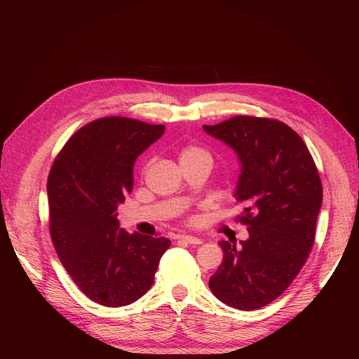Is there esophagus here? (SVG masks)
<instances>
[{"label":"esophagus","mask_w":359,"mask_h":359,"mask_svg":"<svg viewBox=\"0 0 359 359\" xmlns=\"http://www.w3.org/2000/svg\"><path fill=\"white\" fill-rule=\"evenodd\" d=\"M180 240H181V241H184V243H187V244H193V245L202 244V240H201V238H196V236H193V235H181V236H180Z\"/></svg>","instance_id":"esophagus-1"}]
</instances>
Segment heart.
Returning <instances> with one entry per match:
<instances>
[{
    "mask_svg": "<svg viewBox=\"0 0 359 359\" xmlns=\"http://www.w3.org/2000/svg\"><path fill=\"white\" fill-rule=\"evenodd\" d=\"M181 160H190V158H198V157H210L208 151L203 149L199 145H186L181 149V154H180Z\"/></svg>",
    "mask_w": 359,
    "mask_h": 359,
    "instance_id": "heart-1",
    "label": "heart"
}]
</instances>
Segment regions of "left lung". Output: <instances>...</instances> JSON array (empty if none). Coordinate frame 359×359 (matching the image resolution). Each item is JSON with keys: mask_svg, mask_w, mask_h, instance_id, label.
Returning a JSON list of instances; mask_svg holds the SVG:
<instances>
[{"mask_svg": "<svg viewBox=\"0 0 359 359\" xmlns=\"http://www.w3.org/2000/svg\"><path fill=\"white\" fill-rule=\"evenodd\" d=\"M205 132L232 147L241 161L236 217L248 240L222 241L223 260L210 289L226 306L256 310L277 299L307 262L322 206V181L301 136L273 118L238 115Z\"/></svg>", "mask_w": 359, "mask_h": 359, "instance_id": "1", "label": "left lung"}]
</instances>
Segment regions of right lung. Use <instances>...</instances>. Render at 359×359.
Masks as SVG:
<instances>
[{
  "instance_id": "1",
  "label": "right lung",
  "mask_w": 359,
  "mask_h": 359,
  "mask_svg": "<svg viewBox=\"0 0 359 359\" xmlns=\"http://www.w3.org/2000/svg\"><path fill=\"white\" fill-rule=\"evenodd\" d=\"M165 133L163 124L104 116L81 127L48 177L52 244L86 297L104 307L128 306L151 289L168 238L119 229L116 210L133 190L139 154Z\"/></svg>"
}]
</instances>
